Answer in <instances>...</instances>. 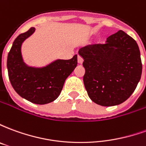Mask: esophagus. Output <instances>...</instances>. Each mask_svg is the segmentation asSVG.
<instances>
[{"label":"esophagus","instance_id":"1","mask_svg":"<svg viewBox=\"0 0 146 146\" xmlns=\"http://www.w3.org/2000/svg\"><path fill=\"white\" fill-rule=\"evenodd\" d=\"M77 62H78V63H82L83 62H84V58H83L80 55H77Z\"/></svg>","mask_w":146,"mask_h":146}]
</instances>
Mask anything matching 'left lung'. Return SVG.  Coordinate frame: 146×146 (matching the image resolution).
<instances>
[{
	"instance_id": "8db88e82",
	"label": "left lung",
	"mask_w": 146,
	"mask_h": 146,
	"mask_svg": "<svg viewBox=\"0 0 146 146\" xmlns=\"http://www.w3.org/2000/svg\"><path fill=\"white\" fill-rule=\"evenodd\" d=\"M85 68L84 84L96 104H121L135 92L141 79L142 64L137 43L123 30L108 36L104 44L80 48Z\"/></svg>"
}]
</instances>
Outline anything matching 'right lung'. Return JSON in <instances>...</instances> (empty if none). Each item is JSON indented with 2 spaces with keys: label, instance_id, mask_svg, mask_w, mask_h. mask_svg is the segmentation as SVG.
<instances>
[{
  "label": "right lung",
  "instance_id": "obj_1",
  "mask_svg": "<svg viewBox=\"0 0 146 146\" xmlns=\"http://www.w3.org/2000/svg\"><path fill=\"white\" fill-rule=\"evenodd\" d=\"M35 31L32 27L15 38L8 52L9 80L21 97L38 105L50 103L60 95L65 80L77 65V55L69 60H57L42 69L27 67L22 59L21 45Z\"/></svg>",
  "mask_w": 146,
  "mask_h": 146
}]
</instances>
